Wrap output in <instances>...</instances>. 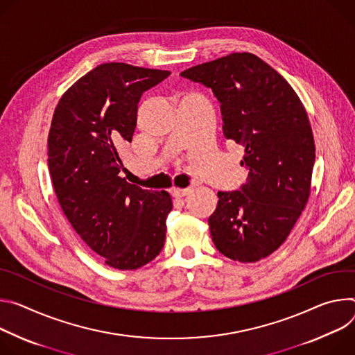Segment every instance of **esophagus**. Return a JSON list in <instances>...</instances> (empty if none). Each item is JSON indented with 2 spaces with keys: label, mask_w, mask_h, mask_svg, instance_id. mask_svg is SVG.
Here are the masks:
<instances>
[{
  "label": "esophagus",
  "mask_w": 355,
  "mask_h": 355,
  "mask_svg": "<svg viewBox=\"0 0 355 355\" xmlns=\"http://www.w3.org/2000/svg\"><path fill=\"white\" fill-rule=\"evenodd\" d=\"M190 187H186V189H176L173 187L172 189V194L175 196V198H184V196H187L190 193Z\"/></svg>",
  "instance_id": "esophagus-1"
}]
</instances>
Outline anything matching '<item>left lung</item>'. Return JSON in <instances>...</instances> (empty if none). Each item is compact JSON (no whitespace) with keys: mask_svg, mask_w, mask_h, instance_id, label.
I'll use <instances>...</instances> for the list:
<instances>
[{"mask_svg":"<svg viewBox=\"0 0 355 355\" xmlns=\"http://www.w3.org/2000/svg\"><path fill=\"white\" fill-rule=\"evenodd\" d=\"M180 76L213 90L224 137L245 148L247 183L217 193L211 240L227 258L257 262L284 244L309 200L316 148L307 112L285 78L252 53H231Z\"/></svg>","mask_w":355,"mask_h":355,"instance_id":"8db88e82","label":"left lung"}]
</instances>
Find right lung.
Listing matches in <instances>:
<instances>
[{"label": "right lung", "instance_id": "1", "mask_svg": "<svg viewBox=\"0 0 355 355\" xmlns=\"http://www.w3.org/2000/svg\"><path fill=\"white\" fill-rule=\"evenodd\" d=\"M168 70L103 63L62 96L48 137V166L74 231L105 263L138 269L159 255L171 194L121 178L120 149L132 141L138 103Z\"/></svg>", "mask_w": 355, "mask_h": 355}]
</instances>
